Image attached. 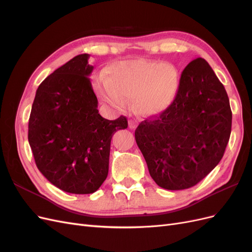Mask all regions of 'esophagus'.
<instances>
[{
    "instance_id": "34e87169",
    "label": "esophagus",
    "mask_w": 252,
    "mask_h": 252,
    "mask_svg": "<svg viewBox=\"0 0 252 252\" xmlns=\"http://www.w3.org/2000/svg\"><path fill=\"white\" fill-rule=\"evenodd\" d=\"M128 126L130 129H135L136 127H138V122H136L135 120H130L128 123Z\"/></svg>"
}]
</instances>
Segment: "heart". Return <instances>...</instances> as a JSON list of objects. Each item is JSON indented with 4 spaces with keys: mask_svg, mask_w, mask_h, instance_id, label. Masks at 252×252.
Wrapping results in <instances>:
<instances>
[{
    "mask_svg": "<svg viewBox=\"0 0 252 252\" xmlns=\"http://www.w3.org/2000/svg\"><path fill=\"white\" fill-rule=\"evenodd\" d=\"M101 94L116 105L133 101L141 116H155L169 107L177 95L179 78L170 64L152 60H126L113 63L104 73Z\"/></svg>",
    "mask_w": 252,
    "mask_h": 252,
    "instance_id": "obj_1",
    "label": "heart"
}]
</instances>
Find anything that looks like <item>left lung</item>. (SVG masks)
Returning <instances> with one entry per match:
<instances>
[{
	"instance_id": "1",
	"label": "left lung",
	"mask_w": 252,
	"mask_h": 252,
	"mask_svg": "<svg viewBox=\"0 0 252 252\" xmlns=\"http://www.w3.org/2000/svg\"><path fill=\"white\" fill-rule=\"evenodd\" d=\"M231 122L225 87L197 58L183 70L169 107L136 128L135 142L157 184L183 190L196 185L222 159Z\"/></svg>"
}]
</instances>
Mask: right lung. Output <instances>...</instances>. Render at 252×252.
Instances as JSON below:
<instances>
[{
    "instance_id": "add662e5",
    "label": "right lung",
    "mask_w": 252,
    "mask_h": 252,
    "mask_svg": "<svg viewBox=\"0 0 252 252\" xmlns=\"http://www.w3.org/2000/svg\"><path fill=\"white\" fill-rule=\"evenodd\" d=\"M88 53L74 57L37 87L28 123L36 167L52 185L75 194L94 193L107 178L110 142L127 119L106 120L89 75Z\"/></svg>"
}]
</instances>
